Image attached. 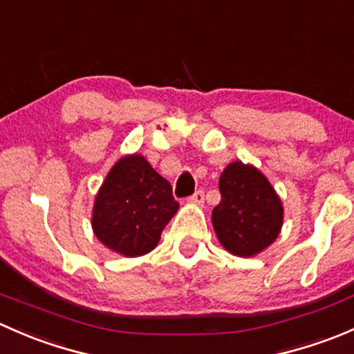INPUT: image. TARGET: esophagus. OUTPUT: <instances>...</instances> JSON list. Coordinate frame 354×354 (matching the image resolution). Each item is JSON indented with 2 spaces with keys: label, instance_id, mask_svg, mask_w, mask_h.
<instances>
[{
  "label": "esophagus",
  "instance_id": "1",
  "mask_svg": "<svg viewBox=\"0 0 354 354\" xmlns=\"http://www.w3.org/2000/svg\"><path fill=\"white\" fill-rule=\"evenodd\" d=\"M203 200H205V197H203V192L198 190V192H195L190 198H188V202L194 203V205H202Z\"/></svg>",
  "mask_w": 354,
  "mask_h": 354
}]
</instances>
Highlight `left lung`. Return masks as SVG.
I'll list each match as a JSON object with an SVG mask.
<instances>
[{
  "label": "left lung",
  "mask_w": 354,
  "mask_h": 354,
  "mask_svg": "<svg viewBox=\"0 0 354 354\" xmlns=\"http://www.w3.org/2000/svg\"><path fill=\"white\" fill-rule=\"evenodd\" d=\"M219 192L221 202L212 210L219 243L243 259L269 248L283 227L284 207L266 174L234 160L221 174Z\"/></svg>",
  "instance_id": "1"
}]
</instances>
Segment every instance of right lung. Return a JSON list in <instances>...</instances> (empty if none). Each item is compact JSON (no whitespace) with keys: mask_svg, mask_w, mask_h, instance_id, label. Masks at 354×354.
Here are the masks:
<instances>
[{"mask_svg":"<svg viewBox=\"0 0 354 354\" xmlns=\"http://www.w3.org/2000/svg\"><path fill=\"white\" fill-rule=\"evenodd\" d=\"M173 190L142 154L116 160L95 194L92 231L111 252L142 257L152 252L178 212Z\"/></svg>","mask_w":354,"mask_h":354,"instance_id":"obj_1","label":"right lung"}]
</instances>
